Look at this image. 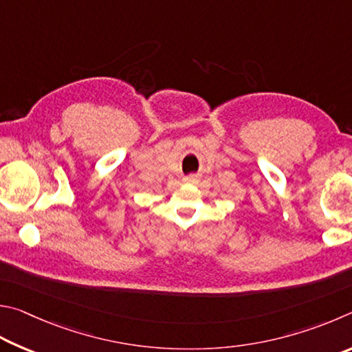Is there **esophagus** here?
<instances>
[{
  "label": "esophagus",
  "mask_w": 352,
  "mask_h": 352,
  "mask_svg": "<svg viewBox=\"0 0 352 352\" xmlns=\"http://www.w3.org/2000/svg\"><path fill=\"white\" fill-rule=\"evenodd\" d=\"M184 181H186L187 184H195V182L199 181V176L198 175H188Z\"/></svg>",
  "instance_id": "esophagus-1"
}]
</instances>
